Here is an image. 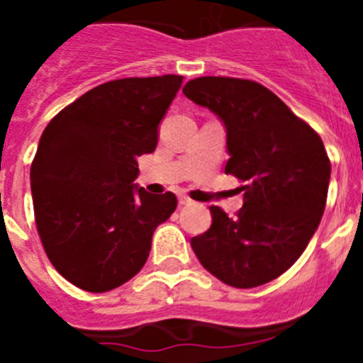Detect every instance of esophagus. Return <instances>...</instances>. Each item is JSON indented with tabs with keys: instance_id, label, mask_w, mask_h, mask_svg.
<instances>
[{
	"instance_id": "obj_1",
	"label": "esophagus",
	"mask_w": 363,
	"mask_h": 363,
	"mask_svg": "<svg viewBox=\"0 0 363 363\" xmlns=\"http://www.w3.org/2000/svg\"><path fill=\"white\" fill-rule=\"evenodd\" d=\"M178 201H179V205H189V203H192L191 198H187V196H179Z\"/></svg>"
}]
</instances>
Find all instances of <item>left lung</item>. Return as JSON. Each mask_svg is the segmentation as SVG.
Instances as JSON below:
<instances>
[{
  "mask_svg": "<svg viewBox=\"0 0 363 363\" xmlns=\"http://www.w3.org/2000/svg\"><path fill=\"white\" fill-rule=\"evenodd\" d=\"M184 94L225 125L227 174L242 179L243 207H211V229L191 240L223 284L251 289L284 274L306 251L325 209L331 162L322 138L259 83L203 76Z\"/></svg>",
  "mask_w": 363,
  "mask_h": 363,
  "instance_id": "obj_1",
  "label": "left lung"
}]
</instances>
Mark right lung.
Wrapping results in <instances>:
<instances>
[{
  "mask_svg": "<svg viewBox=\"0 0 363 363\" xmlns=\"http://www.w3.org/2000/svg\"><path fill=\"white\" fill-rule=\"evenodd\" d=\"M184 76L123 78L85 92L45 127L30 167L36 227L50 264L70 284L105 293L149 258L156 227L178 200L138 187V156L154 152L158 125Z\"/></svg>",
  "mask_w": 363,
  "mask_h": 363,
  "instance_id": "obj_1",
  "label": "right lung"
}]
</instances>
